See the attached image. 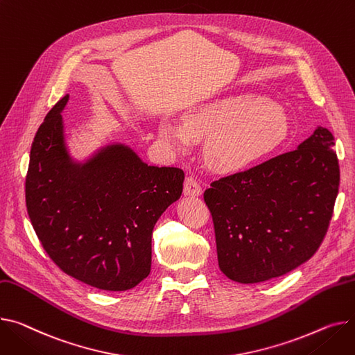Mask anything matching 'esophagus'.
I'll list each match as a JSON object with an SVG mask.
<instances>
[{"label":"esophagus","instance_id":"34e87169","mask_svg":"<svg viewBox=\"0 0 355 355\" xmlns=\"http://www.w3.org/2000/svg\"><path fill=\"white\" fill-rule=\"evenodd\" d=\"M201 193H202V188L197 181V178L194 175H188L184 181V194L197 197V196H201Z\"/></svg>","mask_w":355,"mask_h":355}]
</instances>
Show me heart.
<instances>
[{
  "label": "heart",
  "instance_id": "b5f03b06",
  "mask_svg": "<svg viewBox=\"0 0 355 355\" xmlns=\"http://www.w3.org/2000/svg\"><path fill=\"white\" fill-rule=\"evenodd\" d=\"M159 134L165 143L187 150L193 137L204 138L205 155L220 171H235L284 143L287 118L268 98L237 94L194 107L184 115V124L162 121Z\"/></svg>",
  "mask_w": 355,
  "mask_h": 355
}]
</instances>
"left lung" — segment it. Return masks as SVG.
<instances>
[{
	"label": "left lung",
	"mask_w": 355,
	"mask_h": 355,
	"mask_svg": "<svg viewBox=\"0 0 355 355\" xmlns=\"http://www.w3.org/2000/svg\"><path fill=\"white\" fill-rule=\"evenodd\" d=\"M334 137L318 127L297 150L212 181L204 201L220 270L251 284L284 275L320 248L340 185Z\"/></svg>",
	"instance_id": "1"
}]
</instances>
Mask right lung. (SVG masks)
Listing matches in <instances>:
<instances>
[{"instance_id": "1", "label": "right lung", "mask_w": 355, "mask_h": 355, "mask_svg": "<svg viewBox=\"0 0 355 355\" xmlns=\"http://www.w3.org/2000/svg\"><path fill=\"white\" fill-rule=\"evenodd\" d=\"M67 101L62 97L46 114L33 141L28 217L42 248L65 274L98 290H131L151 271L153 230L181 197L184 171L151 167L124 146L73 164L62 135Z\"/></svg>"}]
</instances>
